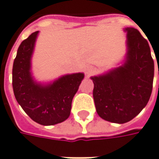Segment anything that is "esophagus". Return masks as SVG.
Segmentation results:
<instances>
[{"instance_id":"1","label":"esophagus","mask_w":159,"mask_h":159,"mask_svg":"<svg viewBox=\"0 0 159 159\" xmlns=\"http://www.w3.org/2000/svg\"><path fill=\"white\" fill-rule=\"evenodd\" d=\"M95 71V68L93 67V66H87L86 68H85V74L87 75V76H89V75H91L93 72Z\"/></svg>"}]
</instances>
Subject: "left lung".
<instances>
[{
	"mask_svg": "<svg viewBox=\"0 0 159 159\" xmlns=\"http://www.w3.org/2000/svg\"><path fill=\"white\" fill-rule=\"evenodd\" d=\"M124 32L126 52L121 64L90 77L97 114L117 124L130 121L146 106L154 77V62L147 40L134 27H126Z\"/></svg>",
	"mask_w": 159,
	"mask_h": 159,
	"instance_id": "left-lung-1",
	"label": "left lung"
}]
</instances>
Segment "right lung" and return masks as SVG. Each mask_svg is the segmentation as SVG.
I'll return each instance as SVG.
<instances>
[{
    "label": "right lung",
    "instance_id": "add662e5",
    "mask_svg": "<svg viewBox=\"0 0 159 159\" xmlns=\"http://www.w3.org/2000/svg\"><path fill=\"white\" fill-rule=\"evenodd\" d=\"M39 33H32L19 46L13 65V89L16 101L30 118L43 126H52L69 118L84 74H66L45 83L35 80L32 57Z\"/></svg>",
    "mask_w": 159,
    "mask_h": 159
}]
</instances>
